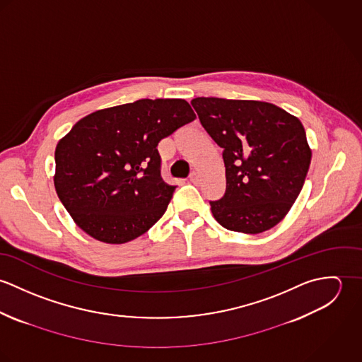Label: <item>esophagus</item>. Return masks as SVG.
I'll list each match as a JSON object with an SVG mask.
<instances>
[{
  "label": "esophagus",
  "instance_id": "obj_1",
  "mask_svg": "<svg viewBox=\"0 0 362 362\" xmlns=\"http://www.w3.org/2000/svg\"><path fill=\"white\" fill-rule=\"evenodd\" d=\"M189 181H191L192 184H198V182H199V174H198L197 171H192V173L189 174Z\"/></svg>",
  "mask_w": 362,
  "mask_h": 362
}]
</instances>
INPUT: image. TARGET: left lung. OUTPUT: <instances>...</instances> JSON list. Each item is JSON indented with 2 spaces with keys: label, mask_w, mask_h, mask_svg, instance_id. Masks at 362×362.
<instances>
[{
  "label": "left lung",
  "mask_w": 362,
  "mask_h": 362,
  "mask_svg": "<svg viewBox=\"0 0 362 362\" xmlns=\"http://www.w3.org/2000/svg\"><path fill=\"white\" fill-rule=\"evenodd\" d=\"M202 127L223 149L226 192L211 201L224 228L259 234L280 223L298 198L310 168V145L301 121L258 100L197 98Z\"/></svg>",
  "instance_id": "8db88e82"
}]
</instances>
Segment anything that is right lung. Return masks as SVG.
I'll return each instance as SVG.
<instances>
[{"label": "right lung", "mask_w": 362, "mask_h": 362, "mask_svg": "<svg viewBox=\"0 0 362 362\" xmlns=\"http://www.w3.org/2000/svg\"><path fill=\"white\" fill-rule=\"evenodd\" d=\"M194 119L182 99H141L79 119L54 155V187L76 226L105 244L145 234L175 189L161 180L156 148Z\"/></svg>", "instance_id": "obj_1"}]
</instances>
